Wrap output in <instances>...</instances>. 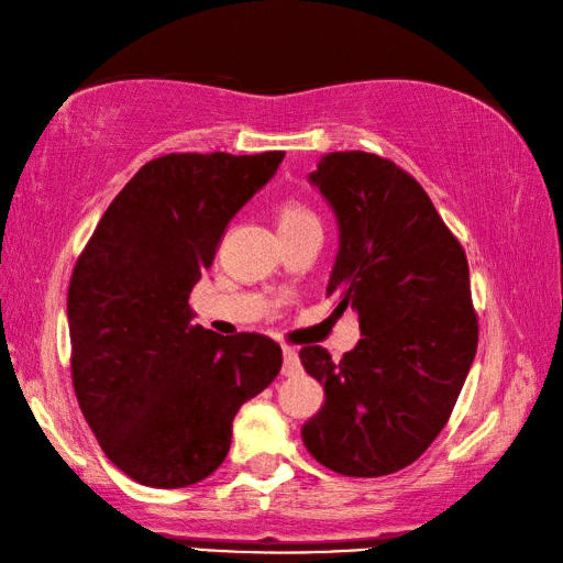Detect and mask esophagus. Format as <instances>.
<instances>
[{"label": "esophagus", "mask_w": 563, "mask_h": 563, "mask_svg": "<svg viewBox=\"0 0 563 563\" xmlns=\"http://www.w3.org/2000/svg\"><path fill=\"white\" fill-rule=\"evenodd\" d=\"M282 352H284V368H282V373H284V376H294V373L300 371L298 352H296V347H288V345H284Z\"/></svg>", "instance_id": "1"}]
</instances>
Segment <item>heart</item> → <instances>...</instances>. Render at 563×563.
Wrapping results in <instances>:
<instances>
[{
	"label": "heart",
	"mask_w": 563,
	"mask_h": 563,
	"mask_svg": "<svg viewBox=\"0 0 563 563\" xmlns=\"http://www.w3.org/2000/svg\"><path fill=\"white\" fill-rule=\"evenodd\" d=\"M277 228L279 234H288V232H298L302 228L310 225H319V218L314 216V211L310 207H305L300 201L288 199L277 207Z\"/></svg>",
	"instance_id": "heart-1"
}]
</instances>
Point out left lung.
Returning a JSON list of instances; mask_svg holds the SVG:
<instances>
[{
	"label": "left lung",
	"mask_w": 563,
	"mask_h": 563,
	"mask_svg": "<svg viewBox=\"0 0 563 563\" xmlns=\"http://www.w3.org/2000/svg\"><path fill=\"white\" fill-rule=\"evenodd\" d=\"M310 180L340 230L327 296L338 314H360L364 335L340 362L319 345L300 350L327 391L302 441L323 467L371 479L416 463L451 418L479 340L470 267L428 192L395 162L331 152Z\"/></svg>",
	"instance_id": "obj_1"
}]
</instances>
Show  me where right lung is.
<instances>
[{"mask_svg": "<svg viewBox=\"0 0 563 563\" xmlns=\"http://www.w3.org/2000/svg\"><path fill=\"white\" fill-rule=\"evenodd\" d=\"M282 159V150L152 159L112 199L75 263V395L100 449L143 486L207 479L230 451L236 411L282 368V347L267 335L228 338L190 323V294L220 236Z\"/></svg>", "mask_w": 563, "mask_h": 563, "instance_id": "obj_1", "label": "right lung"}]
</instances>
